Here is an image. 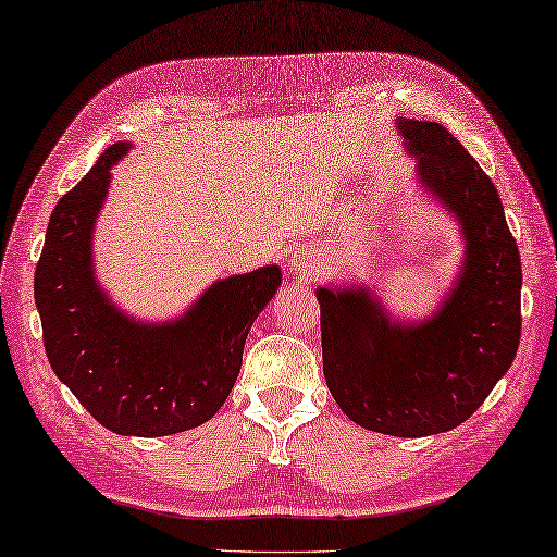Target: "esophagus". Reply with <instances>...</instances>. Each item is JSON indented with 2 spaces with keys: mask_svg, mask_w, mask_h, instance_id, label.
<instances>
[{
  "mask_svg": "<svg viewBox=\"0 0 557 557\" xmlns=\"http://www.w3.org/2000/svg\"><path fill=\"white\" fill-rule=\"evenodd\" d=\"M288 267L298 278H310L314 271H319V255L312 247H298V250L288 257Z\"/></svg>",
  "mask_w": 557,
  "mask_h": 557,
  "instance_id": "34e87169",
  "label": "esophagus"
}]
</instances>
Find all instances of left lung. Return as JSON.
I'll return each instance as SVG.
<instances>
[{
  "mask_svg": "<svg viewBox=\"0 0 557 557\" xmlns=\"http://www.w3.org/2000/svg\"><path fill=\"white\" fill-rule=\"evenodd\" d=\"M417 181L460 226L465 255L434 317L405 324L367 286H319L326 386L355 424L422 438L460 426L520 345L522 264L498 190L436 121L398 119Z\"/></svg>",
  "mask_w": 557,
  "mask_h": 557,
  "instance_id": "8db88e82",
  "label": "left lung"
}]
</instances>
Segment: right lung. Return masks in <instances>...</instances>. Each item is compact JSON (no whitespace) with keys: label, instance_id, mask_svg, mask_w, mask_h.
Masks as SVG:
<instances>
[{"label":"right lung","instance_id":"right-lung-1","mask_svg":"<svg viewBox=\"0 0 557 557\" xmlns=\"http://www.w3.org/2000/svg\"><path fill=\"white\" fill-rule=\"evenodd\" d=\"M116 143L57 202L35 269L47 360L97 422L121 436H169L212 419L238 379L252 321L281 286V267L219 278L181 317L138 321L95 276L92 233Z\"/></svg>","mask_w":557,"mask_h":557}]
</instances>
